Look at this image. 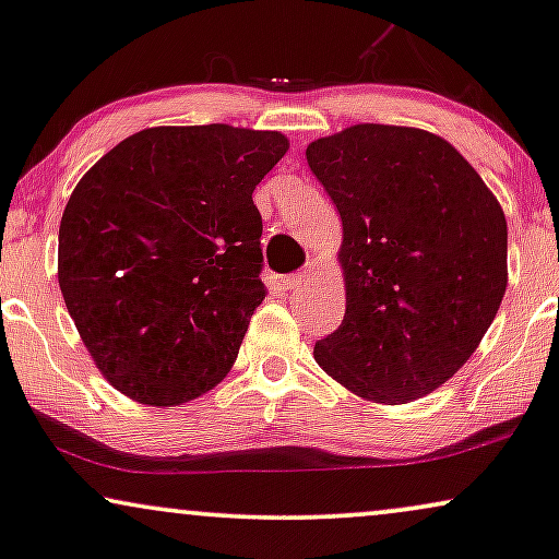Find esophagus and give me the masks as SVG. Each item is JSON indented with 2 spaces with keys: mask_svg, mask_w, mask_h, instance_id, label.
<instances>
[{
  "mask_svg": "<svg viewBox=\"0 0 559 559\" xmlns=\"http://www.w3.org/2000/svg\"><path fill=\"white\" fill-rule=\"evenodd\" d=\"M304 281H307V271L284 275V278H281V286L288 288V292H294V288H299V286L304 284Z\"/></svg>",
  "mask_w": 559,
  "mask_h": 559,
  "instance_id": "34e87169",
  "label": "esophagus"
}]
</instances>
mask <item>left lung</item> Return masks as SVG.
<instances>
[{"label":"left lung","instance_id":"obj_1","mask_svg":"<svg viewBox=\"0 0 559 559\" xmlns=\"http://www.w3.org/2000/svg\"><path fill=\"white\" fill-rule=\"evenodd\" d=\"M343 222L345 317L314 343L332 379L373 402H409L467 364L508 284L496 195L449 141L361 123L307 146Z\"/></svg>","mask_w":559,"mask_h":559}]
</instances>
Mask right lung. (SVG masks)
Returning a JSON list of instances; mask_svg holds the SVG:
<instances>
[{
    "mask_svg": "<svg viewBox=\"0 0 559 559\" xmlns=\"http://www.w3.org/2000/svg\"><path fill=\"white\" fill-rule=\"evenodd\" d=\"M288 150L278 131L157 126L74 188L59 286L82 343L126 397L180 405L227 377L265 299L252 190Z\"/></svg>",
    "mask_w": 559,
    "mask_h": 559,
    "instance_id": "add662e5",
    "label": "right lung"
}]
</instances>
